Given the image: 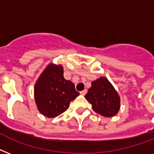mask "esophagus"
Segmentation results:
<instances>
[{
    "mask_svg": "<svg viewBox=\"0 0 154 154\" xmlns=\"http://www.w3.org/2000/svg\"><path fill=\"white\" fill-rule=\"evenodd\" d=\"M87 93V89H84V90H82V91L80 92V94H82V95H83V96H85V94H86Z\"/></svg>",
    "mask_w": 154,
    "mask_h": 154,
    "instance_id": "1",
    "label": "esophagus"
}]
</instances>
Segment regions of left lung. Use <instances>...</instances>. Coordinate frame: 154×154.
<instances>
[{
    "mask_svg": "<svg viewBox=\"0 0 154 154\" xmlns=\"http://www.w3.org/2000/svg\"><path fill=\"white\" fill-rule=\"evenodd\" d=\"M91 85L85 97L91 104L94 111L104 117L117 114L120 109V97L108 79L100 77Z\"/></svg>",
    "mask_w": 154,
    "mask_h": 154,
    "instance_id": "obj_1",
    "label": "left lung"
}]
</instances>
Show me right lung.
I'll use <instances>...</instances> for the list:
<instances>
[{
	"label": "right lung",
	"mask_w": 154,
	"mask_h": 154,
	"mask_svg": "<svg viewBox=\"0 0 154 154\" xmlns=\"http://www.w3.org/2000/svg\"><path fill=\"white\" fill-rule=\"evenodd\" d=\"M60 65H49L42 72L35 85V101L41 113L48 117H55L69 106L79 93L72 82L63 76Z\"/></svg>",
	"instance_id": "obj_1"
}]
</instances>
